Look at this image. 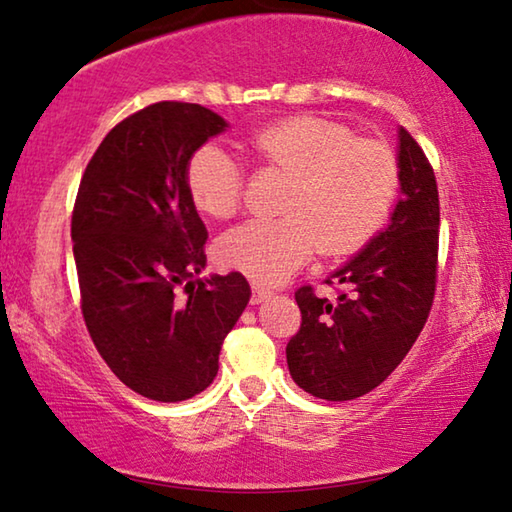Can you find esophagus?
Segmentation results:
<instances>
[{
  "label": "esophagus",
  "instance_id": "obj_1",
  "mask_svg": "<svg viewBox=\"0 0 512 512\" xmlns=\"http://www.w3.org/2000/svg\"><path fill=\"white\" fill-rule=\"evenodd\" d=\"M266 298H271V289L253 284V296H250V302H253V305H259V302H264Z\"/></svg>",
  "mask_w": 512,
  "mask_h": 512
}]
</instances>
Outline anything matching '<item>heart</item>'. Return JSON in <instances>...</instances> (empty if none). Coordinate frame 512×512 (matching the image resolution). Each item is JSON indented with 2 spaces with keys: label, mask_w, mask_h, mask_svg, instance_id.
Segmentation results:
<instances>
[{
  "label": "heart",
  "mask_w": 512,
  "mask_h": 512,
  "mask_svg": "<svg viewBox=\"0 0 512 512\" xmlns=\"http://www.w3.org/2000/svg\"><path fill=\"white\" fill-rule=\"evenodd\" d=\"M246 151L266 169L287 173L282 216L255 219L225 232L219 257L250 280L280 284L318 248L350 255L375 237L400 189V162L391 146L354 137L341 121L298 115L250 133ZM185 185L196 210L228 219L244 198V173L216 144L192 153Z\"/></svg>",
  "instance_id": "b5f03b06"
}]
</instances>
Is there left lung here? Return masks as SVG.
Returning a JSON list of instances; mask_svg holds the SVG:
<instances>
[{"label":"left lung","instance_id":"obj_1","mask_svg":"<svg viewBox=\"0 0 512 512\" xmlns=\"http://www.w3.org/2000/svg\"><path fill=\"white\" fill-rule=\"evenodd\" d=\"M400 189L391 225L334 271L336 300L300 287L302 323L287 345L289 372L302 391L345 402L370 393L400 366L418 339L436 293L438 185L427 155L400 128Z\"/></svg>","mask_w":512,"mask_h":512}]
</instances>
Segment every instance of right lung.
<instances>
[{
	"instance_id": "1",
	"label": "right lung",
	"mask_w": 512,
	"mask_h": 512,
	"mask_svg": "<svg viewBox=\"0 0 512 512\" xmlns=\"http://www.w3.org/2000/svg\"><path fill=\"white\" fill-rule=\"evenodd\" d=\"M225 126L198 103H151L103 137L76 194L85 325L110 370L155 402H183L212 384L223 339L250 300L241 273L196 277L207 230L185 169Z\"/></svg>"
}]
</instances>
